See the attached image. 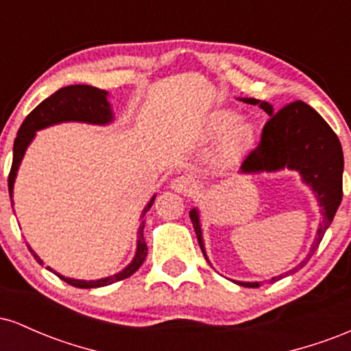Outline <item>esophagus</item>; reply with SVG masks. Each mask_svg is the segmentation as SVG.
Here are the masks:
<instances>
[{"mask_svg": "<svg viewBox=\"0 0 351 351\" xmlns=\"http://www.w3.org/2000/svg\"><path fill=\"white\" fill-rule=\"evenodd\" d=\"M196 186L198 184H196V181L191 176H176L171 181V189H175L178 193H184V195H191Z\"/></svg>", "mask_w": 351, "mask_h": 351, "instance_id": "34e87169", "label": "esophagus"}]
</instances>
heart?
I'll use <instances>...</instances> for the list:
<instances>
[{
  "label": "heart",
  "mask_w": 351,
  "mask_h": 351,
  "mask_svg": "<svg viewBox=\"0 0 351 351\" xmlns=\"http://www.w3.org/2000/svg\"><path fill=\"white\" fill-rule=\"evenodd\" d=\"M236 122L237 115L234 112L217 110L206 120V125H204V136H206V138H219V136H223L228 130H230ZM251 140L252 125L247 122L237 123L226 140V152L234 155V153L243 150L244 147H247V145L251 143Z\"/></svg>",
  "instance_id": "b5f03b06"
}]
</instances>
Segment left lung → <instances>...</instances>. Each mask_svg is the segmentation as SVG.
<instances>
[{
  "instance_id": "left-lung-1",
  "label": "left lung",
  "mask_w": 351,
  "mask_h": 351,
  "mask_svg": "<svg viewBox=\"0 0 351 351\" xmlns=\"http://www.w3.org/2000/svg\"><path fill=\"white\" fill-rule=\"evenodd\" d=\"M243 100L251 106H259L271 119L264 125L259 145L249 153L241 170L244 173H271L289 168L299 171L302 181L312 188L318 199V206L322 208V223L318 224L317 237L307 257L289 272L272 277L271 282H276L300 271L308 263L320 241L324 239L325 231L332 224L343 196V181H341L343 152H341L340 140L330 125L322 119L318 112L302 100L282 107L279 112H274L271 104L261 102L257 99ZM189 217L203 256L206 257L198 211L191 209ZM236 284L243 287H259V282H236Z\"/></svg>"
}]
</instances>
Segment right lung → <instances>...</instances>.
<instances>
[{"mask_svg":"<svg viewBox=\"0 0 351 351\" xmlns=\"http://www.w3.org/2000/svg\"><path fill=\"white\" fill-rule=\"evenodd\" d=\"M114 120L112 115L110 104L107 102V92L102 88L92 87V86H84V84H77V86H67L59 88L58 92L43 100L38 107L31 112L29 115L24 119L21 127H19L18 136L14 138V147H13V165H11L10 176H8V189H10V198H13V184L14 178L18 175V168L23 162V156L26 153L27 145L33 142L36 132L41 130V128L49 127V125L60 123V122H86V123H95V125H106L110 123ZM155 196L150 199V203L147 204V208L143 209L142 219L145 213L152 208ZM143 228L145 221L140 223L138 228V241H136V252L134 261L119 274L106 277V279L99 280H77V279H69V277H64L60 274L54 272L51 267H47L49 271L58 274L59 279L67 282L69 285L79 289H95V287H104V285H110L114 282L123 280L127 277H130L132 274H135L140 269V265L143 264L145 257L148 254V247L145 244L143 239ZM29 247V245H27ZM31 254L34 256V259L39 264H43V261L39 259V256L33 249L29 247Z\"/></svg>","mask_w":351,"mask_h":351,"instance_id":"right-lung-1","label":"right lung"}]
</instances>
